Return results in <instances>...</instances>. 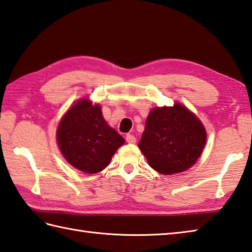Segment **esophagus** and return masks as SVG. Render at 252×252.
<instances>
[{"label":"esophagus","mask_w":252,"mask_h":252,"mask_svg":"<svg viewBox=\"0 0 252 252\" xmlns=\"http://www.w3.org/2000/svg\"><path fill=\"white\" fill-rule=\"evenodd\" d=\"M126 141L128 143H136V137L131 135V133H127L126 135Z\"/></svg>","instance_id":"esophagus-1"}]
</instances>
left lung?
Returning <instances> with one entry per match:
<instances>
[{
    "mask_svg": "<svg viewBox=\"0 0 252 252\" xmlns=\"http://www.w3.org/2000/svg\"><path fill=\"white\" fill-rule=\"evenodd\" d=\"M205 139V130L197 116L175 103L150 112L138 147L153 169L172 175L186 171L196 163Z\"/></svg>",
    "mask_w": 252,
    "mask_h": 252,
    "instance_id": "obj_1",
    "label": "left lung"
}]
</instances>
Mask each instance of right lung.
Segmentation results:
<instances>
[{"instance_id": "add662e5", "label": "right lung", "mask_w": 252, "mask_h": 252, "mask_svg": "<svg viewBox=\"0 0 252 252\" xmlns=\"http://www.w3.org/2000/svg\"><path fill=\"white\" fill-rule=\"evenodd\" d=\"M56 138L69 164L88 174L104 169L125 141L106 124L101 107L87 99L77 102L64 115Z\"/></svg>"}]
</instances>
